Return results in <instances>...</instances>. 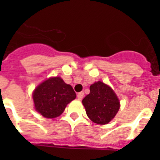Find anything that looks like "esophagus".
Masks as SVG:
<instances>
[{
	"label": "esophagus",
	"instance_id": "1",
	"mask_svg": "<svg viewBox=\"0 0 160 160\" xmlns=\"http://www.w3.org/2000/svg\"><path fill=\"white\" fill-rule=\"evenodd\" d=\"M77 97L79 100H82L83 98V97H84V92H79L78 94Z\"/></svg>",
	"mask_w": 160,
	"mask_h": 160
}]
</instances>
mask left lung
Masks as SVG:
<instances>
[{"label": "left lung", "instance_id": "left-lung-1", "mask_svg": "<svg viewBox=\"0 0 160 160\" xmlns=\"http://www.w3.org/2000/svg\"><path fill=\"white\" fill-rule=\"evenodd\" d=\"M87 116L97 124H107L118 113L120 102L116 94L102 82H94L90 87V94L82 99Z\"/></svg>", "mask_w": 160, "mask_h": 160}]
</instances>
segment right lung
<instances>
[{"mask_svg":"<svg viewBox=\"0 0 160 160\" xmlns=\"http://www.w3.org/2000/svg\"><path fill=\"white\" fill-rule=\"evenodd\" d=\"M76 98L73 87L60 77H52L38 85L32 93L35 110L45 118L59 116Z\"/></svg>","mask_w":160,"mask_h":160,"instance_id":"1","label":"right lung"}]
</instances>
